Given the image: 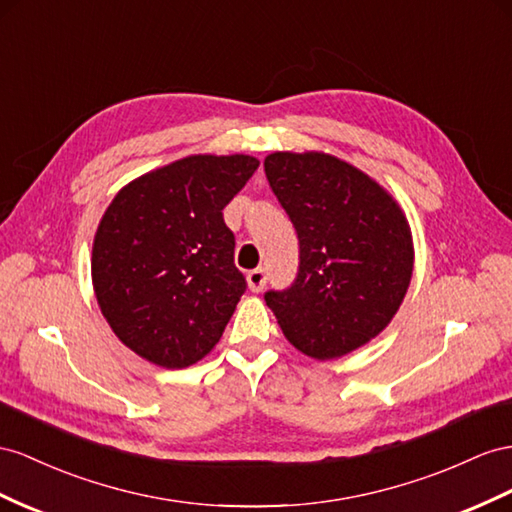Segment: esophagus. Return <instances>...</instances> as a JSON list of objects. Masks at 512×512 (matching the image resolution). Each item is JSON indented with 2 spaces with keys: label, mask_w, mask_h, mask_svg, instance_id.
Instances as JSON below:
<instances>
[{
  "label": "esophagus",
  "mask_w": 512,
  "mask_h": 512,
  "mask_svg": "<svg viewBox=\"0 0 512 512\" xmlns=\"http://www.w3.org/2000/svg\"><path fill=\"white\" fill-rule=\"evenodd\" d=\"M266 270L264 268H255L246 274V283H248V290L251 292H261L266 287Z\"/></svg>",
  "instance_id": "esophagus-1"
}]
</instances>
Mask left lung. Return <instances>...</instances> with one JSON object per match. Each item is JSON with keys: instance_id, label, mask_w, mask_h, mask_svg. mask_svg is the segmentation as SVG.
I'll return each instance as SVG.
<instances>
[{"instance_id": "1", "label": "left lung", "mask_w": 512, "mask_h": 512, "mask_svg": "<svg viewBox=\"0 0 512 512\" xmlns=\"http://www.w3.org/2000/svg\"><path fill=\"white\" fill-rule=\"evenodd\" d=\"M264 168L300 244L296 281L266 305L303 355L344 357L402 305L415 259L409 220L381 183L335 155L277 151Z\"/></svg>"}]
</instances>
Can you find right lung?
I'll list each match as a JSON object with an SVG mask.
<instances>
[{
  "mask_svg": "<svg viewBox=\"0 0 512 512\" xmlns=\"http://www.w3.org/2000/svg\"><path fill=\"white\" fill-rule=\"evenodd\" d=\"M253 155H188L129 181L93 242V287L121 342L160 368L212 352L246 290L222 209L253 177Z\"/></svg>",
  "mask_w": 512,
  "mask_h": 512,
  "instance_id": "obj_1",
  "label": "right lung"
}]
</instances>
